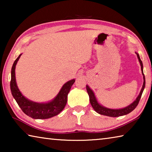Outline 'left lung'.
Here are the masks:
<instances>
[{
  "mask_svg": "<svg viewBox=\"0 0 152 152\" xmlns=\"http://www.w3.org/2000/svg\"><path fill=\"white\" fill-rule=\"evenodd\" d=\"M136 54H137V58L140 61V65H141V72L143 74V84L142 86V88H141V91L139 94L138 96L136 98V99L133 101L132 103H131L129 105L125 107L124 108H122V109H109V108H107L106 107H104L103 105H102L98 102L96 97L95 96L94 92L90 88L88 85H86V91L88 92V96H89V100L90 102H91V104L92 105V108H93L94 110L96 113H99L100 115H105V116L108 117H120V116H123V115H127L129 113L133 111V110L135 109V107L137 106V104L140 102V100L141 99V95H142L143 91L144 88H145V76L143 74V63L141 61L140 55L139 53L135 52Z\"/></svg>",
  "mask_w": 152,
  "mask_h": 152,
  "instance_id": "1",
  "label": "left lung"
}]
</instances>
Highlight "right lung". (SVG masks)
<instances>
[{
	"mask_svg": "<svg viewBox=\"0 0 152 152\" xmlns=\"http://www.w3.org/2000/svg\"><path fill=\"white\" fill-rule=\"evenodd\" d=\"M22 53L18 56L14 61L11 69V94L17 104L25 114L35 119H45L53 117L58 115L62 110L68 101V94L72 86L75 82V79L66 82L61 87L58 94L51 101L47 102H37L24 96L18 88L16 77H15V68Z\"/></svg>",
	"mask_w": 152,
	"mask_h": 152,
	"instance_id": "add662e5",
	"label": "right lung"
}]
</instances>
